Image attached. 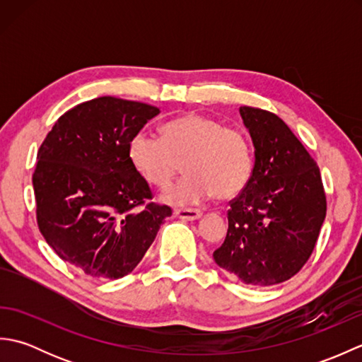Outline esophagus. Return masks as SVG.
<instances>
[{
    "label": "esophagus",
    "mask_w": 362,
    "mask_h": 362,
    "mask_svg": "<svg viewBox=\"0 0 362 362\" xmlns=\"http://www.w3.org/2000/svg\"><path fill=\"white\" fill-rule=\"evenodd\" d=\"M174 214L177 218L185 219V221H194L202 216L201 210H194V209H175Z\"/></svg>",
    "instance_id": "obj_1"
}]
</instances>
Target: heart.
Masks as SVG:
<instances>
[{
  "mask_svg": "<svg viewBox=\"0 0 362 362\" xmlns=\"http://www.w3.org/2000/svg\"><path fill=\"white\" fill-rule=\"evenodd\" d=\"M130 165L149 185L163 188L183 169L188 173L161 193L173 205L230 201L247 187L253 152L247 135L219 119L188 113L166 122L161 138L138 130L127 146Z\"/></svg>",
  "mask_w": 362,
  "mask_h": 362,
  "instance_id": "1",
  "label": "heart"
}]
</instances>
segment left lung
Masks as SVG:
<instances>
[{
  "label": "left lung",
  "instance_id": "obj_1",
  "mask_svg": "<svg viewBox=\"0 0 362 362\" xmlns=\"http://www.w3.org/2000/svg\"><path fill=\"white\" fill-rule=\"evenodd\" d=\"M255 148L250 182L230 202L219 267L250 286L289 280L305 266L327 214L319 166L305 146L267 110L241 107Z\"/></svg>",
  "mask_w": 362,
  "mask_h": 362
}]
</instances>
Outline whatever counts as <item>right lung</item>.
<instances>
[{
    "mask_svg": "<svg viewBox=\"0 0 362 362\" xmlns=\"http://www.w3.org/2000/svg\"><path fill=\"white\" fill-rule=\"evenodd\" d=\"M157 107L103 96L60 117L37 153V224L54 252L91 279L130 274L173 211L130 165V138ZM144 204L143 209L137 206Z\"/></svg>",
    "mask_w": 362,
    "mask_h": 362,
    "instance_id": "1",
    "label": "right lung"
}]
</instances>
